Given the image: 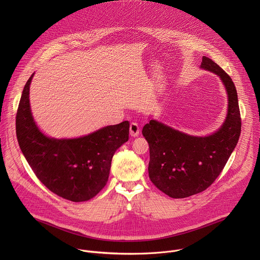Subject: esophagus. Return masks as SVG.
<instances>
[{
    "label": "esophagus",
    "instance_id": "obj_1",
    "mask_svg": "<svg viewBox=\"0 0 260 260\" xmlns=\"http://www.w3.org/2000/svg\"><path fill=\"white\" fill-rule=\"evenodd\" d=\"M129 134L132 137H138L140 134V127L138 125V123L136 122H132L129 125Z\"/></svg>",
    "mask_w": 260,
    "mask_h": 260
}]
</instances>
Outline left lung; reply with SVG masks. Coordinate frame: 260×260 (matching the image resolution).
Segmentation results:
<instances>
[{
  "label": "left lung",
  "instance_id": "obj_1",
  "mask_svg": "<svg viewBox=\"0 0 260 260\" xmlns=\"http://www.w3.org/2000/svg\"><path fill=\"white\" fill-rule=\"evenodd\" d=\"M201 69L217 75L226 90L228 112L222 125L211 135L192 136L150 119L142 131L149 143V178L173 199L187 198L207 189L223 170L241 135L238 93L232 78L206 56Z\"/></svg>",
  "mask_w": 260,
  "mask_h": 260
}]
</instances>
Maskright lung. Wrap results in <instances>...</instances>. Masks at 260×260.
Listing matches in <instances>:
<instances>
[{
    "mask_svg": "<svg viewBox=\"0 0 260 260\" xmlns=\"http://www.w3.org/2000/svg\"><path fill=\"white\" fill-rule=\"evenodd\" d=\"M34 75L24 85L16 115L21 152L50 191L72 202L88 201L106 185L115 151L128 141L129 122L108 125L79 138H51L36 123L30 110Z\"/></svg>",
    "mask_w": 260,
    "mask_h": 260,
    "instance_id": "right-lung-1",
    "label": "right lung"
}]
</instances>
